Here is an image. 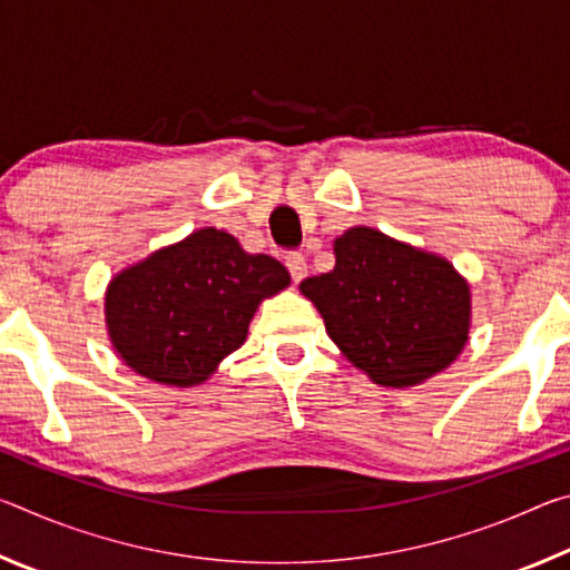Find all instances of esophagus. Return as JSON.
<instances>
[{
	"label": "esophagus",
	"mask_w": 570,
	"mask_h": 570,
	"mask_svg": "<svg viewBox=\"0 0 570 570\" xmlns=\"http://www.w3.org/2000/svg\"><path fill=\"white\" fill-rule=\"evenodd\" d=\"M286 268H288V274H292L294 284L302 282V278H306V274H308L306 258L302 254H288L286 256Z\"/></svg>",
	"instance_id": "esophagus-1"
}]
</instances>
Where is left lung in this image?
<instances>
[{"label": "left lung", "instance_id": "left-lung-1", "mask_svg": "<svg viewBox=\"0 0 570 570\" xmlns=\"http://www.w3.org/2000/svg\"><path fill=\"white\" fill-rule=\"evenodd\" d=\"M330 274L298 284L326 334L356 370L392 390L417 387L458 360L470 340L468 278L445 256L352 226L334 238Z\"/></svg>", "mask_w": 570, "mask_h": 570}]
</instances>
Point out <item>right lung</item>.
Instances as JSON below:
<instances>
[{"mask_svg":"<svg viewBox=\"0 0 570 570\" xmlns=\"http://www.w3.org/2000/svg\"><path fill=\"white\" fill-rule=\"evenodd\" d=\"M292 284L266 254L206 226L125 266L105 288V326L135 374L198 387L246 342L258 304Z\"/></svg>","mask_w":570,"mask_h":570,"instance_id":"add662e5","label":"right lung"}]
</instances>
